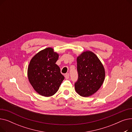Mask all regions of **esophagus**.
Wrapping results in <instances>:
<instances>
[{"label": "esophagus", "instance_id": "1", "mask_svg": "<svg viewBox=\"0 0 132 132\" xmlns=\"http://www.w3.org/2000/svg\"><path fill=\"white\" fill-rule=\"evenodd\" d=\"M65 77L66 79H68L69 78H70V74H69L68 73L66 74L65 75Z\"/></svg>", "mask_w": 132, "mask_h": 132}]
</instances>
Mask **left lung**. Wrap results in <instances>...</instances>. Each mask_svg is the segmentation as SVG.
<instances>
[{"label": "left lung", "mask_w": 132, "mask_h": 132, "mask_svg": "<svg viewBox=\"0 0 132 132\" xmlns=\"http://www.w3.org/2000/svg\"><path fill=\"white\" fill-rule=\"evenodd\" d=\"M78 79L75 89L82 97L95 94L105 79V70L97 55L92 51L82 52L77 58Z\"/></svg>", "instance_id": "left-lung-1"}]
</instances>
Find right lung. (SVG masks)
Returning <instances> with one entry per match:
<instances>
[{
  "label": "right lung",
  "instance_id": "add662e5",
  "mask_svg": "<svg viewBox=\"0 0 132 132\" xmlns=\"http://www.w3.org/2000/svg\"><path fill=\"white\" fill-rule=\"evenodd\" d=\"M59 54L51 47L41 50L31 59L28 68L29 82L37 93L50 97L57 92L64 77L55 64Z\"/></svg>",
  "mask_w": 132,
  "mask_h": 132
}]
</instances>
